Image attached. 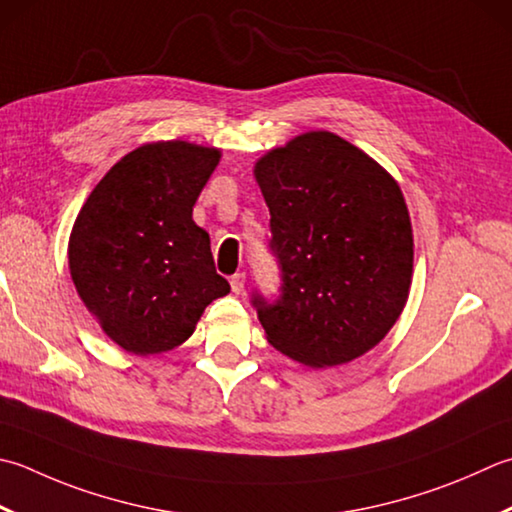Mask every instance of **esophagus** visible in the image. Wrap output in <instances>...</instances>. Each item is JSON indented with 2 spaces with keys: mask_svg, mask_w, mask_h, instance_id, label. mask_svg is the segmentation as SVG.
<instances>
[{
  "mask_svg": "<svg viewBox=\"0 0 512 512\" xmlns=\"http://www.w3.org/2000/svg\"><path fill=\"white\" fill-rule=\"evenodd\" d=\"M246 286V273H235L233 277H230V288H233V293L239 295Z\"/></svg>",
  "mask_w": 512,
  "mask_h": 512,
  "instance_id": "obj_1",
  "label": "esophagus"
}]
</instances>
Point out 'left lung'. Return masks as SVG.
<instances>
[{
    "instance_id": "left-lung-1",
    "label": "left lung",
    "mask_w": 512,
    "mask_h": 512,
    "mask_svg": "<svg viewBox=\"0 0 512 512\" xmlns=\"http://www.w3.org/2000/svg\"><path fill=\"white\" fill-rule=\"evenodd\" d=\"M282 295L253 297L268 344L310 368L353 362L388 335L413 284L397 179L362 148L308 130L257 159Z\"/></svg>"
}]
</instances>
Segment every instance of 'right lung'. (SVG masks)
<instances>
[{"mask_svg":"<svg viewBox=\"0 0 512 512\" xmlns=\"http://www.w3.org/2000/svg\"><path fill=\"white\" fill-rule=\"evenodd\" d=\"M222 150L173 139L130 150L88 195L70 230L77 295L113 342L133 355L182 346L230 286L193 206Z\"/></svg>","mask_w":512,"mask_h":512,"instance_id":"obj_1","label":"right lung"}]
</instances>
